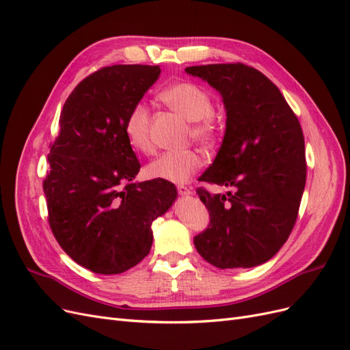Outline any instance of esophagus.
Here are the masks:
<instances>
[{"instance_id":"esophagus-1","label":"esophagus","mask_w":350,"mask_h":350,"mask_svg":"<svg viewBox=\"0 0 350 350\" xmlns=\"http://www.w3.org/2000/svg\"><path fill=\"white\" fill-rule=\"evenodd\" d=\"M176 189H178V194L183 196V197H187V196H191V194H193L191 188H188V187H185V185H178Z\"/></svg>"}]
</instances>
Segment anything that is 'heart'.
<instances>
[{"mask_svg":"<svg viewBox=\"0 0 350 350\" xmlns=\"http://www.w3.org/2000/svg\"><path fill=\"white\" fill-rule=\"evenodd\" d=\"M159 98L169 108L193 122V137L203 144H213L220 134V116L213 111V102L206 89L191 81L175 83ZM124 133L134 150L149 154L153 152L150 137V111L144 103H137L126 115ZM203 166V159L194 150L167 152L146 167V175L175 184L187 183Z\"/></svg>","mask_w":350,"mask_h":350,"instance_id":"b5f03b06","label":"heart"}]
</instances>
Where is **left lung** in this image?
<instances>
[{"label":"left lung","instance_id":"left-lung-1","mask_svg":"<svg viewBox=\"0 0 350 350\" xmlns=\"http://www.w3.org/2000/svg\"><path fill=\"white\" fill-rule=\"evenodd\" d=\"M224 99L226 130L215 162L200 181L232 188L197 194L210 215L194 238L217 269H250L269 261L288 241L306 181L301 124L274 83L245 64L187 67Z\"/></svg>","mask_w":350,"mask_h":350}]
</instances>
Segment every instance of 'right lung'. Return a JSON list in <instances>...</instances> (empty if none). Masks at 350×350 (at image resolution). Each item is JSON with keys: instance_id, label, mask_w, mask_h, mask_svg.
<instances>
[{"instance_id": "1", "label": "right lung", "mask_w": 350, "mask_h": 350, "mask_svg": "<svg viewBox=\"0 0 350 350\" xmlns=\"http://www.w3.org/2000/svg\"><path fill=\"white\" fill-rule=\"evenodd\" d=\"M159 66H111L71 92L44 181L55 239L84 269L120 274L150 252L152 224L176 198L172 183H133L140 171L124 125L159 79Z\"/></svg>"}]
</instances>
